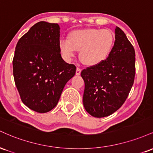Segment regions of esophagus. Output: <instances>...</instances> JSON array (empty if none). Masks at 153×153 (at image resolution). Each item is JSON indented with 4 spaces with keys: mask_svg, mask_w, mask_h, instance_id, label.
<instances>
[{
    "mask_svg": "<svg viewBox=\"0 0 153 153\" xmlns=\"http://www.w3.org/2000/svg\"><path fill=\"white\" fill-rule=\"evenodd\" d=\"M80 72H81V69H80V68H77V69H76V75H79L80 74Z\"/></svg>",
    "mask_w": 153,
    "mask_h": 153,
    "instance_id": "34e87169",
    "label": "esophagus"
}]
</instances>
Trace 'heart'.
<instances>
[{"label":"heart","mask_w":153,"mask_h":153,"mask_svg":"<svg viewBox=\"0 0 153 153\" xmlns=\"http://www.w3.org/2000/svg\"><path fill=\"white\" fill-rule=\"evenodd\" d=\"M114 44V36L108 29H85L73 31L69 39L62 38L59 42L61 54L71 61L79 51L80 59L85 65L95 66L101 64L109 55Z\"/></svg>","instance_id":"obj_1"}]
</instances>
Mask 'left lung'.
Listing matches in <instances>:
<instances>
[{"mask_svg": "<svg viewBox=\"0 0 153 153\" xmlns=\"http://www.w3.org/2000/svg\"><path fill=\"white\" fill-rule=\"evenodd\" d=\"M80 75L85 82L82 103L89 114L105 117L122 106L134 83L135 52L120 28L116 26L114 45L108 57Z\"/></svg>", "mask_w": 153, "mask_h": 153, "instance_id": "obj_1", "label": "left lung"}]
</instances>
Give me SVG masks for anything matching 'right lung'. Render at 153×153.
Returning <instances> with one entry per match:
<instances>
[{"label": "right lung", "instance_id": "add662e5", "mask_svg": "<svg viewBox=\"0 0 153 153\" xmlns=\"http://www.w3.org/2000/svg\"><path fill=\"white\" fill-rule=\"evenodd\" d=\"M59 26L46 22L34 24L19 39L13 59L16 86L22 102L38 113L56 106L76 67L62 58Z\"/></svg>", "mask_w": 153, "mask_h": 153}]
</instances>
